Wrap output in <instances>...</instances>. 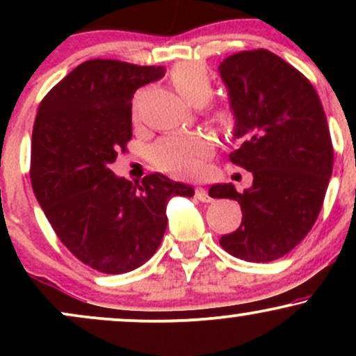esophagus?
Masks as SVG:
<instances>
[{
    "label": "esophagus",
    "instance_id": "34e87169",
    "mask_svg": "<svg viewBox=\"0 0 356 356\" xmlns=\"http://www.w3.org/2000/svg\"><path fill=\"white\" fill-rule=\"evenodd\" d=\"M194 195H195V199H197V201H201V202H211L212 201L209 192L204 189V187H197V189H195V192H194Z\"/></svg>",
    "mask_w": 356,
    "mask_h": 356
}]
</instances>
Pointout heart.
<instances>
[{"instance_id":"b5f03b06","label":"heart","mask_w":356,"mask_h":356,"mask_svg":"<svg viewBox=\"0 0 356 356\" xmlns=\"http://www.w3.org/2000/svg\"><path fill=\"white\" fill-rule=\"evenodd\" d=\"M175 90L181 97L192 105H202L211 99L212 83L211 76L201 63L187 61L174 68L170 73ZM138 99L134 100L132 112L137 115ZM214 120L222 129L234 125V113L229 107L214 110ZM212 150V144L207 137L199 134H170L150 149V161L157 169L177 175H197L202 170V161Z\"/></svg>"}]
</instances>
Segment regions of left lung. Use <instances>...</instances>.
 I'll return each mask as SVG.
<instances>
[{
    "mask_svg": "<svg viewBox=\"0 0 356 356\" xmlns=\"http://www.w3.org/2000/svg\"><path fill=\"white\" fill-rule=\"evenodd\" d=\"M219 73L241 142L229 159L254 177L244 192L232 184L209 189L243 211L241 226L219 243L239 259L269 263L298 246L320 214L333 170L328 122L309 80L275 53H234Z\"/></svg>",
    "mask_w": 356,
    "mask_h": 356,
    "instance_id": "8db88e82",
    "label": "left lung"
}]
</instances>
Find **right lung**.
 <instances>
[{"mask_svg":"<svg viewBox=\"0 0 356 356\" xmlns=\"http://www.w3.org/2000/svg\"><path fill=\"white\" fill-rule=\"evenodd\" d=\"M164 73L118 60L83 61L36 113L31 187L61 243L100 273L122 275L149 261L164 238L167 201L194 195L162 174L134 184L108 169L132 138L134 93Z\"/></svg>","mask_w":356,"mask_h":356,"instance_id":"right-lung-1","label":"right lung"}]
</instances>
